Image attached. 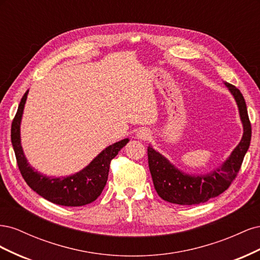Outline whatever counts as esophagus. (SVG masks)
<instances>
[{
  "label": "esophagus",
  "instance_id": "1",
  "mask_svg": "<svg viewBox=\"0 0 260 260\" xmlns=\"http://www.w3.org/2000/svg\"><path fill=\"white\" fill-rule=\"evenodd\" d=\"M149 136H151V133H149V131L147 129H145V128L140 129L137 132L138 139H141V140H146V139L149 138Z\"/></svg>",
  "mask_w": 260,
  "mask_h": 260
}]
</instances>
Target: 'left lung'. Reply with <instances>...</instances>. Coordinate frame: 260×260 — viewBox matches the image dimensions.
I'll return each mask as SVG.
<instances>
[{
    "label": "left lung",
    "mask_w": 260,
    "mask_h": 260,
    "mask_svg": "<svg viewBox=\"0 0 260 260\" xmlns=\"http://www.w3.org/2000/svg\"><path fill=\"white\" fill-rule=\"evenodd\" d=\"M225 86L237 101L243 123V137L230 157L221 166L207 175L190 176L176 168L174 165L152 146L147 147L148 167L154 187L164 201L179 205H198L223 193L237 177L250 144L251 127L247 107L241 91L233 84L225 82Z\"/></svg>",
    "instance_id": "left-lung-1"
}]
</instances>
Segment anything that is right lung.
<instances>
[{
	"mask_svg": "<svg viewBox=\"0 0 260 260\" xmlns=\"http://www.w3.org/2000/svg\"><path fill=\"white\" fill-rule=\"evenodd\" d=\"M28 91L23 94L17 113L12 122L11 139L20 174L35 192L56 205L83 206L95 201L107 182L109 165L118 152L129 142L124 139L106 147L88 166L69 177H46L36 171L28 164L20 144V121Z\"/></svg>",
	"mask_w": 260,
	"mask_h": 260,
	"instance_id": "obj_1",
	"label": "right lung"
}]
</instances>
